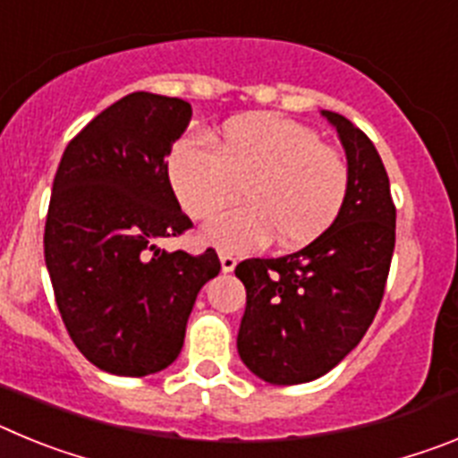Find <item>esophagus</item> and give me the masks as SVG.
I'll use <instances>...</instances> for the list:
<instances>
[{"label":"esophagus","instance_id":"obj_1","mask_svg":"<svg viewBox=\"0 0 458 458\" xmlns=\"http://www.w3.org/2000/svg\"><path fill=\"white\" fill-rule=\"evenodd\" d=\"M220 266L222 273H233V268H236V257H232V254H220Z\"/></svg>","mask_w":458,"mask_h":458}]
</instances>
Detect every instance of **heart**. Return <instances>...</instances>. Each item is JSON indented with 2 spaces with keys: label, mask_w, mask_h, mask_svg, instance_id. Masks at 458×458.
I'll list each match as a JSON object with an SVG mask.
<instances>
[{
  "label": "heart",
  "mask_w": 458,
  "mask_h": 458,
  "mask_svg": "<svg viewBox=\"0 0 458 458\" xmlns=\"http://www.w3.org/2000/svg\"><path fill=\"white\" fill-rule=\"evenodd\" d=\"M174 197L192 220H204L242 194L245 206L201 226L204 245L245 254L275 236L282 248L317 241L342 210L349 169L310 125L279 114L232 119L216 140L183 137L167 157Z\"/></svg>",
  "instance_id": "obj_1"
}]
</instances>
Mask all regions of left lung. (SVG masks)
Segmentation results:
<instances>
[{
	"instance_id": "obj_1",
	"label": "left lung",
	"mask_w": 458,
	"mask_h": 458,
	"mask_svg": "<svg viewBox=\"0 0 458 458\" xmlns=\"http://www.w3.org/2000/svg\"><path fill=\"white\" fill-rule=\"evenodd\" d=\"M321 114L349 165L339 216L298 252L236 266L248 291L238 355L273 386L321 378L358 346L383 301L394 252L396 210L378 151L346 116Z\"/></svg>"
}]
</instances>
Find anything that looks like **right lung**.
<instances>
[{
	"instance_id": "obj_1",
	"label": "right lung",
	"mask_w": 458,
	"mask_h": 458,
	"mask_svg": "<svg viewBox=\"0 0 458 458\" xmlns=\"http://www.w3.org/2000/svg\"><path fill=\"white\" fill-rule=\"evenodd\" d=\"M190 119L185 100L128 93L72 137L55 174L43 245L56 307L80 353L107 374L167 369L197 293L220 273L216 250L156 245L192 226L165 165Z\"/></svg>"
}]
</instances>
